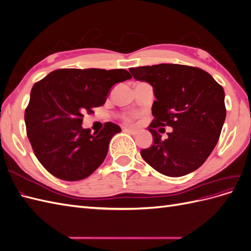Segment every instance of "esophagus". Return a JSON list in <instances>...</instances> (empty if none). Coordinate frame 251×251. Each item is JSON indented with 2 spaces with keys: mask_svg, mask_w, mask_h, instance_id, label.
<instances>
[{
  "mask_svg": "<svg viewBox=\"0 0 251 251\" xmlns=\"http://www.w3.org/2000/svg\"><path fill=\"white\" fill-rule=\"evenodd\" d=\"M125 133H127V134H131V135H136V134H137L138 132L137 131H136V130H132V128H124V130H123Z\"/></svg>",
  "mask_w": 251,
  "mask_h": 251,
  "instance_id": "esophagus-1",
  "label": "esophagus"
}]
</instances>
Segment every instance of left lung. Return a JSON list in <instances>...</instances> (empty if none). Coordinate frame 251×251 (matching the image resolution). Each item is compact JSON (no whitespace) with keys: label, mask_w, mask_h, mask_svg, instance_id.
<instances>
[{"label":"left lung","mask_w":251,"mask_h":251,"mask_svg":"<svg viewBox=\"0 0 251 251\" xmlns=\"http://www.w3.org/2000/svg\"><path fill=\"white\" fill-rule=\"evenodd\" d=\"M133 77L154 89L155 117L148 127L153 146L140 151L144 161L169 177L196 171L215 149L226 117L222 86L200 68L159 64L130 68ZM173 131L162 141L157 131ZM157 127H161L157 131Z\"/></svg>","instance_id":"8db88e82"}]
</instances>
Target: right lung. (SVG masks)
<instances>
[{"mask_svg":"<svg viewBox=\"0 0 251 251\" xmlns=\"http://www.w3.org/2000/svg\"><path fill=\"white\" fill-rule=\"evenodd\" d=\"M132 78L125 69H58L37 81L25 111L28 139L42 165L65 181L89 177L108 154L121 128L105 123L100 133L81 126L83 114L105 100L117 82Z\"/></svg>","mask_w":251,"mask_h":251,"instance_id":"1","label":"right lung"}]
</instances>
